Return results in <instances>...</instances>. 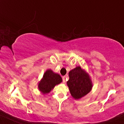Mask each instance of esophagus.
I'll use <instances>...</instances> for the list:
<instances>
[{"mask_svg": "<svg viewBox=\"0 0 124 124\" xmlns=\"http://www.w3.org/2000/svg\"><path fill=\"white\" fill-rule=\"evenodd\" d=\"M62 80H63V82L65 83V82H66V80H65V77H62Z\"/></svg>", "mask_w": 124, "mask_h": 124, "instance_id": "esophagus-1", "label": "esophagus"}]
</instances>
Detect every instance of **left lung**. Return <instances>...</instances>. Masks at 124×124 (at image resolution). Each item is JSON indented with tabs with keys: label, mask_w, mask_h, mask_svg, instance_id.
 <instances>
[{
	"label": "left lung",
	"mask_w": 124,
	"mask_h": 124,
	"mask_svg": "<svg viewBox=\"0 0 124 124\" xmlns=\"http://www.w3.org/2000/svg\"><path fill=\"white\" fill-rule=\"evenodd\" d=\"M68 86L71 96L75 100H79L92 90L93 84L90 76L84 69L78 66L69 72Z\"/></svg>",
	"instance_id": "1"
}]
</instances>
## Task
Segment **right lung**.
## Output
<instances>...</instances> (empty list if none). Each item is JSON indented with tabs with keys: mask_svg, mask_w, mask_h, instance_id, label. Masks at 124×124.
<instances>
[{
	"mask_svg": "<svg viewBox=\"0 0 124 124\" xmlns=\"http://www.w3.org/2000/svg\"><path fill=\"white\" fill-rule=\"evenodd\" d=\"M62 82V78L58 73L54 72L50 69H47L41 80L38 82V89L43 94H47L55 88L56 85Z\"/></svg>",
	"mask_w": 124,
	"mask_h": 124,
	"instance_id": "obj_1",
	"label": "right lung"
}]
</instances>
